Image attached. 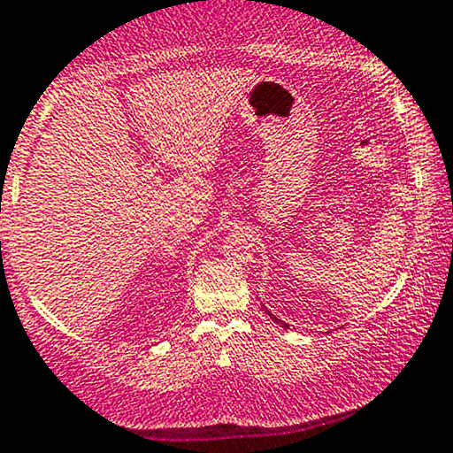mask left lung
Listing matches in <instances>:
<instances>
[{"instance_id":"left-lung-1","label":"left lung","mask_w":453,"mask_h":453,"mask_svg":"<svg viewBox=\"0 0 453 453\" xmlns=\"http://www.w3.org/2000/svg\"><path fill=\"white\" fill-rule=\"evenodd\" d=\"M265 312L269 314V317H272V321H276L278 325H282V327H288V325H287V323H284V321H280V319H278V317H273V314H272V312H269V310H265Z\"/></svg>"}]
</instances>
